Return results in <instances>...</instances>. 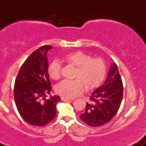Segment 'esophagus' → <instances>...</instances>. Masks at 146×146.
I'll use <instances>...</instances> for the list:
<instances>
[{
    "instance_id": "obj_1",
    "label": "esophagus",
    "mask_w": 146,
    "mask_h": 146,
    "mask_svg": "<svg viewBox=\"0 0 146 146\" xmlns=\"http://www.w3.org/2000/svg\"><path fill=\"white\" fill-rule=\"evenodd\" d=\"M61 99L62 101H66V100H71L72 101V100H74V99L73 98H65V97H62Z\"/></svg>"
}]
</instances>
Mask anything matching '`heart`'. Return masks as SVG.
<instances>
[{"mask_svg":"<svg viewBox=\"0 0 146 146\" xmlns=\"http://www.w3.org/2000/svg\"><path fill=\"white\" fill-rule=\"evenodd\" d=\"M68 64L76 67L73 80H64L56 85V91L58 94L68 98H74L81 94L84 90L96 88L104 80L107 66L102 58H92L90 55L82 51L67 53L63 58ZM48 74L53 80L60 78L61 64L54 60L48 66Z\"/></svg>","mask_w":146,"mask_h":146,"instance_id":"b5f03b06","label":"heart"}]
</instances>
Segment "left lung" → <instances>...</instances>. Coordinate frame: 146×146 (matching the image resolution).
<instances>
[{
    "label": "left lung",
    "instance_id": "left-lung-1",
    "mask_svg": "<svg viewBox=\"0 0 146 146\" xmlns=\"http://www.w3.org/2000/svg\"><path fill=\"white\" fill-rule=\"evenodd\" d=\"M123 98V84L118 68L112 63L104 83L92 92L91 102L86 103L80 117L87 125L98 127L110 121L116 115Z\"/></svg>",
    "mask_w": 146,
    "mask_h": 146
}]
</instances>
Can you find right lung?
Returning a JSON list of instances; mask_svg holds the SVG:
<instances>
[{"label":"right lung","mask_w":146,"mask_h":146,"mask_svg":"<svg viewBox=\"0 0 146 146\" xmlns=\"http://www.w3.org/2000/svg\"><path fill=\"white\" fill-rule=\"evenodd\" d=\"M51 46H41L33 51L22 65L14 85V101L22 118L36 126L48 124L54 119L58 95L46 100L51 87L48 74L47 52Z\"/></svg>","instance_id":"1"}]
</instances>
